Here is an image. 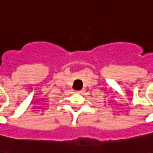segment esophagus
<instances>
[{
    "label": "esophagus",
    "mask_w": 153,
    "mask_h": 153,
    "mask_svg": "<svg viewBox=\"0 0 153 153\" xmlns=\"http://www.w3.org/2000/svg\"><path fill=\"white\" fill-rule=\"evenodd\" d=\"M76 93H79V94H82L83 92V90H80V91H75Z\"/></svg>",
    "instance_id": "esophagus-1"
}]
</instances>
